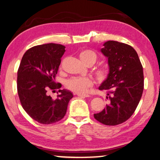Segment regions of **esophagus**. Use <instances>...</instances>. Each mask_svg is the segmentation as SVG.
I'll use <instances>...</instances> for the list:
<instances>
[{
    "label": "esophagus",
    "instance_id": "esophagus-1",
    "mask_svg": "<svg viewBox=\"0 0 160 160\" xmlns=\"http://www.w3.org/2000/svg\"><path fill=\"white\" fill-rule=\"evenodd\" d=\"M77 96H78V97H83V98L89 97V95H88V94H78Z\"/></svg>",
    "mask_w": 160,
    "mask_h": 160
}]
</instances>
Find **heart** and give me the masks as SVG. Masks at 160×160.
Here are the masks:
<instances>
[{"mask_svg":"<svg viewBox=\"0 0 160 160\" xmlns=\"http://www.w3.org/2000/svg\"><path fill=\"white\" fill-rule=\"evenodd\" d=\"M81 61L86 65L94 64L97 60V54L93 51L83 50L79 53ZM95 76L99 82H104L107 78L108 72L105 68H99L95 71ZM93 80L88 77H72L66 81V87L72 92L77 94H83L87 92L89 87H92Z\"/></svg>","mask_w":160,"mask_h":160,"instance_id":"b5f03b06","label":"heart"}]
</instances>
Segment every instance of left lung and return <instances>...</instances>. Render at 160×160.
Returning a JSON list of instances; mask_svg holds the SVG:
<instances>
[{"instance_id": "left-lung-1", "label": "left lung", "mask_w": 160, "mask_h": 160, "mask_svg": "<svg viewBox=\"0 0 160 160\" xmlns=\"http://www.w3.org/2000/svg\"><path fill=\"white\" fill-rule=\"evenodd\" d=\"M101 51L108 58L109 72L99 89L107 91L110 103L94 117L103 124L114 126L129 119L139 104L144 89L143 68L136 51L126 43L108 41Z\"/></svg>"}]
</instances>
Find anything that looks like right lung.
Wrapping results in <instances>:
<instances>
[{
	"label": "right lung",
	"instance_id": "1",
	"mask_svg": "<svg viewBox=\"0 0 160 160\" xmlns=\"http://www.w3.org/2000/svg\"><path fill=\"white\" fill-rule=\"evenodd\" d=\"M65 48L52 43L33 46L24 53L19 66L17 89L21 104L27 114L41 124H53L63 119L73 97L66 89L59 90L56 100L47 94L48 89L61 87L55 79Z\"/></svg>",
	"mask_w": 160,
	"mask_h": 160
}]
</instances>
